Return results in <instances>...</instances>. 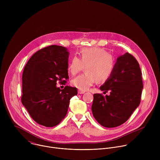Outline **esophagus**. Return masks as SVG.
<instances>
[{
	"label": "esophagus",
	"instance_id": "1",
	"mask_svg": "<svg viewBox=\"0 0 160 160\" xmlns=\"http://www.w3.org/2000/svg\"><path fill=\"white\" fill-rule=\"evenodd\" d=\"M85 92V91H82V90H78V93L79 94H84Z\"/></svg>",
	"mask_w": 160,
	"mask_h": 160
}]
</instances>
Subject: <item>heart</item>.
Here are the masks:
<instances>
[{"label": "heart", "instance_id": "b5f03b06", "mask_svg": "<svg viewBox=\"0 0 160 160\" xmlns=\"http://www.w3.org/2000/svg\"><path fill=\"white\" fill-rule=\"evenodd\" d=\"M116 66L114 58L104 49L99 48H83L78 54V58L73 56L68 66L72 75L80 72L85 66V73L78 76L72 81L73 86L80 90H87L98 80L107 81L112 75Z\"/></svg>", "mask_w": 160, "mask_h": 160}]
</instances>
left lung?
Listing matches in <instances>:
<instances>
[{"mask_svg": "<svg viewBox=\"0 0 160 160\" xmlns=\"http://www.w3.org/2000/svg\"><path fill=\"white\" fill-rule=\"evenodd\" d=\"M143 82L139 64L127 52L117 59L111 77L100 87L104 94H94L92 105L94 117L102 126L113 128L128 120L141 102Z\"/></svg>", "mask_w": 160, "mask_h": 160, "instance_id": "left-lung-1", "label": "left lung"}]
</instances>
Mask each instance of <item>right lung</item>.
<instances>
[{
    "label": "right lung",
    "instance_id": "obj_1",
    "mask_svg": "<svg viewBox=\"0 0 160 160\" xmlns=\"http://www.w3.org/2000/svg\"><path fill=\"white\" fill-rule=\"evenodd\" d=\"M67 49L52 45L36 52L26 64L22 75L21 100L32 119L46 127L58 125L66 117L70 99L77 94L76 87L65 85L68 73Z\"/></svg>",
    "mask_w": 160,
    "mask_h": 160
}]
</instances>
